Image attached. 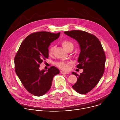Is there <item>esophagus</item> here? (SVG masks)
Masks as SVG:
<instances>
[{"instance_id": "obj_1", "label": "esophagus", "mask_w": 120, "mask_h": 120, "mask_svg": "<svg viewBox=\"0 0 120 120\" xmlns=\"http://www.w3.org/2000/svg\"><path fill=\"white\" fill-rule=\"evenodd\" d=\"M60 73H61V74H65V75H67V74H69V72L64 71H60Z\"/></svg>"}]
</instances>
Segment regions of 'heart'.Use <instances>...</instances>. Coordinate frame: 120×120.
I'll use <instances>...</instances> for the list:
<instances>
[{"label":"heart","mask_w":120,"mask_h":120,"mask_svg":"<svg viewBox=\"0 0 120 120\" xmlns=\"http://www.w3.org/2000/svg\"><path fill=\"white\" fill-rule=\"evenodd\" d=\"M62 45L63 47L67 51H68V50L71 48H73V49L74 48L73 44L72 42L67 40L63 41L62 42ZM54 49H55V46L53 45H51L50 47L48 50V54L49 55H52ZM69 64H70L69 62H64V61H61L56 63V65L58 67L64 70H66L69 69Z\"/></svg>","instance_id":"1"}]
</instances>
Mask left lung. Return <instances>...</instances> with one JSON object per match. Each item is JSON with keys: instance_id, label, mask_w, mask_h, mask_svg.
<instances>
[{"instance_id": "8db88e82", "label": "left lung", "mask_w": 120, "mask_h": 120, "mask_svg": "<svg viewBox=\"0 0 120 120\" xmlns=\"http://www.w3.org/2000/svg\"><path fill=\"white\" fill-rule=\"evenodd\" d=\"M66 35L75 39L79 44L81 52L76 66L83 72L78 75L73 88L80 94L90 92L99 82L104 74L106 57L105 51L99 39L94 35L81 30L64 32Z\"/></svg>"}]
</instances>
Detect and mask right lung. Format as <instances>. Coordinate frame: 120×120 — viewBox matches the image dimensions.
<instances>
[{
	"instance_id": "obj_1",
	"label": "right lung",
	"mask_w": 120,
	"mask_h": 120,
	"mask_svg": "<svg viewBox=\"0 0 120 120\" xmlns=\"http://www.w3.org/2000/svg\"><path fill=\"white\" fill-rule=\"evenodd\" d=\"M60 34L45 31L33 33L23 41L15 56V72L26 90L34 95L46 94L51 87L53 77L60 73L54 66L47 70H39L40 64L48 57L50 43Z\"/></svg>"
}]
</instances>
